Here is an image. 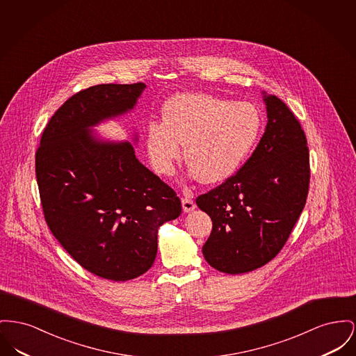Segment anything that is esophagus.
I'll use <instances>...</instances> for the list:
<instances>
[{
	"label": "esophagus",
	"instance_id": "1",
	"mask_svg": "<svg viewBox=\"0 0 356 356\" xmlns=\"http://www.w3.org/2000/svg\"><path fill=\"white\" fill-rule=\"evenodd\" d=\"M181 204H183V211L184 212H191V211H193L195 207H196L195 202L192 199H189V197H183L181 199Z\"/></svg>",
	"mask_w": 356,
	"mask_h": 356
}]
</instances>
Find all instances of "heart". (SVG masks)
<instances>
[{"mask_svg":"<svg viewBox=\"0 0 356 356\" xmlns=\"http://www.w3.org/2000/svg\"><path fill=\"white\" fill-rule=\"evenodd\" d=\"M163 120L147 126V157L161 176L175 172L181 156L189 172L206 184L230 179L246 163L255 147L262 118L255 106L232 104L206 92H189L164 106Z\"/></svg>","mask_w":356,"mask_h":356,"instance_id":"obj_1","label":"heart"}]
</instances>
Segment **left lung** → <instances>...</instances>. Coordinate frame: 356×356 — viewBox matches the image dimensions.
<instances>
[{
    "label": "left lung",
    "mask_w": 356,
    "mask_h": 356,
    "mask_svg": "<svg viewBox=\"0 0 356 356\" xmlns=\"http://www.w3.org/2000/svg\"><path fill=\"white\" fill-rule=\"evenodd\" d=\"M266 130L248 161L225 183L196 197L212 231L206 261L227 274L255 270L281 251L307 203L309 149L292 110L264 95Z\"/></svg>",
    "instance_id": "1"
}]
</instances>
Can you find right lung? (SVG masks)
Instances as JSON below:
<instances>
[{"instance_id": "1", "label": "right lung", "mask_w": 356, "mask_h": 356, "mask_svg": "<svg viewBox=\"0 0 356 356\" xmlns=\"http://www.w3.org/2000/svg\"><path fill=\"white\" fill-rule=\"evenodd\" d=\"M145 84H98L68 98L45 126L36 179L45 222L67 252L98 277L133 280L157 254L159 227L181 213L176 192L129 143L95 140L88 127L131 110Z\"/></svg>"}]
</instances>
